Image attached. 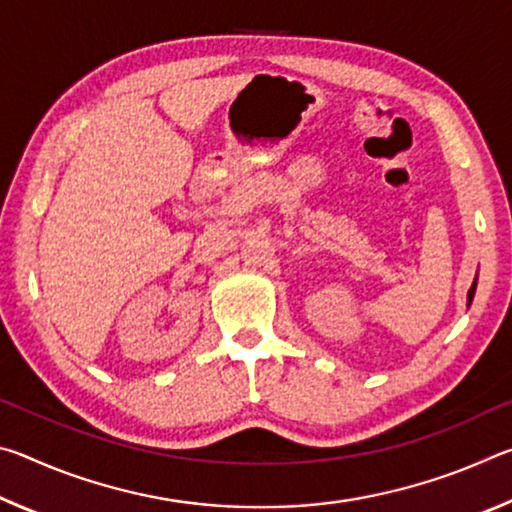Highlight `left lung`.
Returning a JSON list of instances; mask_svg holds the SVG:
<instances>
[{"mask_svg": "<svg viewBox=\"0 0 512 512\" xmlns=\"http://www.w3.org/2000/svg\"><path fill=\"white\" fill-rule=\"evenodd\" d=\"M474 289H476V282L472 284V289H470V293H467V305H470V302H472V298H474Z\"/></svg>", "mask_w": 512, "mask_h": 512, "instance_id": "left-lung-1", "label": "left lung"}]
</instances>
